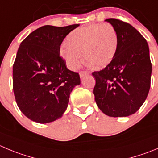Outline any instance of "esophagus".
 <instances>
[{
  "mask_svg": "<svg viewBox=\"0 0 158 158\" xmlns=\"http://www.w3.org/2000/svg\"><path fill=\"white\" fill-rule=\"evenodd\" d=\"M79 74H80L81 78H83L84 77H85V76H86V75L89 74V73H88V71H85V70H83V71H81L80 73H79Z\"/></svg>",
  "mask_w": 158,
  "mask_h": 158,
  "instance_id": "esophagus-1",
  "label": "esophagus"
}]
</instances>
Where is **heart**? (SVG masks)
Segmentation results:
<instances>
[{"label": "heart", "instance_id": "obj_1", "mask_svg": "<svg viewBox=\"0 0 158 158\" xmlns=\"http://www.w3.org/2000/svg\"><path fill=\"white\" fill-rule=\"evenodd\" d=\"M68 43L60 47V55L70 70L80 67L84 58L96 68L109 65L115 57L118 39L111 24H91L73 30L67 36Z\"/></svg>", "mask_w": 158, "mask_h": 158}]
</instances>
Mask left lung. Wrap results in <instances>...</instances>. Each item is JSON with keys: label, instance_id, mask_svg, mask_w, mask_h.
I'll return each mask as SVG.
<instances>
[{"label": "left lung", "instance_id": "1", "mask_svg": "<svg viewBox=\"0 0 158 158\" xmlns=\"http://www.w3.org/2000/svg\"><path fill=\"white\" fill-rule=\"evenodd\" d=\"M116 30L118 44L113 60L93 72L96 104L111 117H126L139 110L148 97L152 71L148 42L130 24L108 19Z\"/></svg>", "mask_w": 158, "mask_h": 158}]
</instances>
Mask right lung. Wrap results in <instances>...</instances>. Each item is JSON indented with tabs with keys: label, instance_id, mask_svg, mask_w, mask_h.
<instances>
[{
	"label": "right lung",
	"instance_id": "add662e5",
	"mask_svg": "<svg viewBox=\"0 0 158 158\" xmlns=\"http://www.w3.org/2000/svg\"><path fill=\"white\" fill-rule=\"evenodd\" d=\"M79 26L44 25L22 42L13 65V90L21 112L29 119L48 123L62 117L70 92L81 84L78 73L68 70L60 45Z\"/></svg>",
	"mask_w": 158,
	"mask_h": 158
}]
</instances>
